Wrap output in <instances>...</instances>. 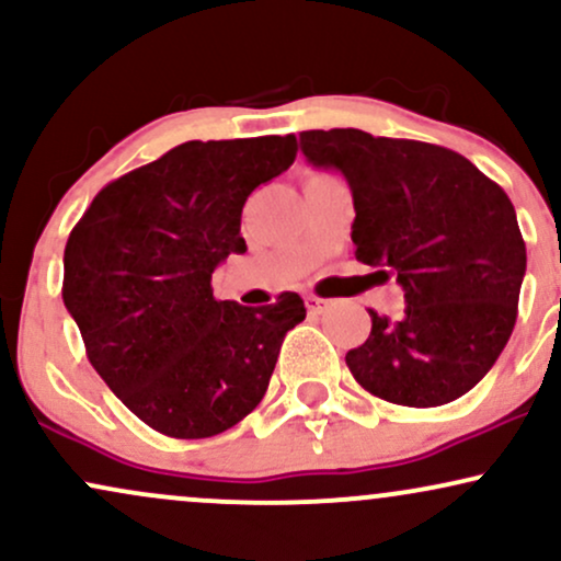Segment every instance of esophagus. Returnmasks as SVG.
<instances>
[{
  "instance_id": "34e87169",
  "label": "esophagus",
  "mask_w": 561,
  "mask_h": 561,
  "mask_svg": "<svg viewBox=\"0 0 561 561\" xmlns=\"http://www.w3.org/2000/svg\"><path fill=\"white\" fill-rule=\"evenodd\" d=\"M306 306H308V313H324L327 308H330V300L317 298V295H308Z\"/></svg>"
}]
</instances>
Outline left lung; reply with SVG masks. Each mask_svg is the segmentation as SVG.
<instances>
[{"instance_id":"obj_1","label":"left lung","mask_w":561,"mask_h":561,"mask_svg":"<svg viewBox=\"0 0 561 561\" xmlns=\"http://www.w3.org/2000/svg\"><path fill=\"white\" fill-rule=\"evenodd\" d=\"M300 150L351 186L356 259L403 287L401 321L369 311V337L345 356L351 375L398 405L461 398L517 321L527 253L512 199L465 156L427 141L330 128L302 131Z\"/></svg>"}]
</instances>
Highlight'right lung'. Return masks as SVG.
<instances>
[{"label":"right lung","instance_id":"1","mask_svg":"<svg viewBox=\"0 0 561 561\" xmlns=\"http://www.w3.org/2000/svg\"><path fill=\"white\" fill-rule=\"evenodd\" d=\"M287 137L184 141L100 190L66 244L62 302L96 375L141 422L182 440L234 427L261 403L298 293L216 300L210 276L244 253L242 205L293 165Z\"/></svg>","mask_w":561,"mask_h":561}]
</instances>
